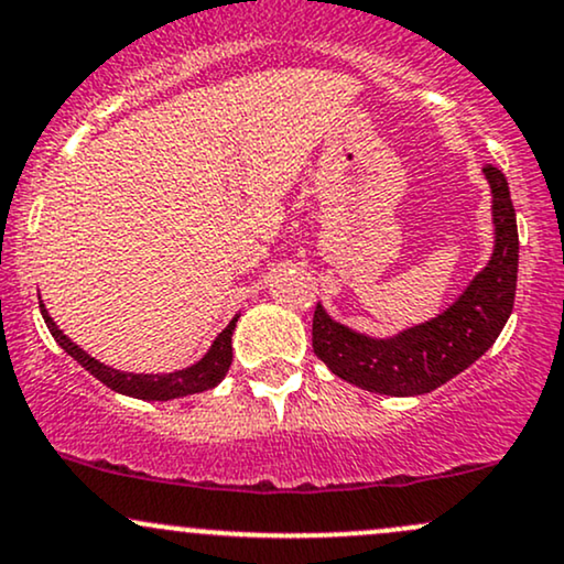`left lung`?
Here are the masks:
<instances>
[{"mask_svg": "<svg viewBox=\"0 0 564 564\" xmlns=\"http://www.w3.org/2000/svg\"><path fill=\"white\" fill-rule=\"evenodd\" d=\"M494 252L463 294L431 321L393 336H368L334 321L323 304L312 317V349L330 372L383 397H420L470 368L510 321L518 286V217L505 173L486 165Z\"/></svg>", "mask_w": 564, "mask_h": 564, "instance_id": "left-lung-1", "label": "left lung"}]
</instances>
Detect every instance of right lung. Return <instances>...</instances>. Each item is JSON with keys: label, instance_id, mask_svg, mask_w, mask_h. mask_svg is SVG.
Wrapping results in <instances>:
<instances>
[{"label": "right lung", "instance_id": "right-lung-1", "mask_svg": "<svg viewBox=\"0 0 564 564\" xmlns=\"http://www.w3.org/2000/svg\"><path fill=\"white\" fill-rule=\"evenodd\" d=\"M39 300H42V296H39ZM39 307H42V317L54 341L76 359L80 368L91 372V376L105 383L107 389L126 393V397L133 399H144V402H171V399L188 397V393L215 389V386L226 378L230 362H234V344L230 341H234V328L236 323H239V315H234V321L217 334L213 347L205 351V357L196 359L188 368L173 372H126L99 362L97 357H91L88 351L80 349L78 344L73 341L70 336H65V330L52 321L44 302H39Z\"/></svg>", "mask_w": 564, "mask_h": 564}]
</instances>
